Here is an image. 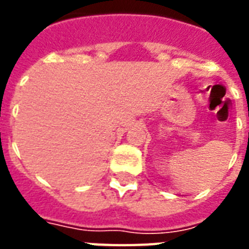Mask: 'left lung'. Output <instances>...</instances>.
I'll return each instance as SVG.
<instances>
[{
    "label": "left lung",
    "instance_id": "obj_1",
    "mask_svg": "<svg viewBox=\"0 0 249 249\" xmlns=\"http://www.w3.org/2000/svg\"><path fill=\"white\" fill-rule=\"evenodd\" d=\"M248 136H249V133H248Z\"/></svg>",
    "mask_w": 249,
    "mask_h": 249
}]
</instances>
